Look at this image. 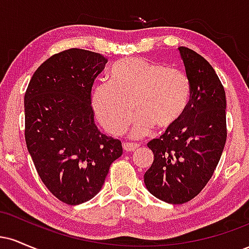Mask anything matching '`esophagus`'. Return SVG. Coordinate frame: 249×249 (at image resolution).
Returning <instances> with one entry per match:
<instances>
[{"label": "esophagus", "instance_id": "esophagus-1", "mask_svg": "<svg viewBox=\"0 0 249 249\" xmlns=\"http://www.w3.org/2000/svg\"><path fill=\"white\" fill-rule=\"evenodd\" d=\"M138 147L139 144H136V142H124V144H123V148H124L126 152H132V151H136Z\"/></svg>", "mask_w": 249, "mask_h": 249}]
</instances>
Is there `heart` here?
Instances as JSON below:
<instances>
[{
    "instance_id": "1",
    "label": "heart",
    "mask_w": 249,
    "mask_h": 249,
    "mask_svg": "<svg viewBox=\"0 0 249 249\" xmlns=\"http://www.w3.org/2000/svg\"><path fill=\"white\" fill-rule=\"evenodd\" d=\"M191 97V81L182 70L128 57L110 68L108 83L93 89L92 107L105 130L116 136L126 130L134 108L138 116L131 136L138 138L153 126L158 130L174 126L186 112Z\"/></svg>"
}]
</instances>
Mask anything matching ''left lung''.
<instances>
[{"label":"left lung","instance_id":"obj_1","mask_svg":"<svg viewBox=\"0 0 249 249\" xmlns=\"http://www.w3.org/2000/svg\"><path fill=\"white\" fill-rule=\"evenodd\" d=\"M192 97L182 118L159 138L148 142L154 154L144 174L156 198L179 205L192 200L212 178L224 151L225 89L212 65L196 51L179 47Z\"/></svg>","mask_w":249,"mask_h":249}]
</instances>
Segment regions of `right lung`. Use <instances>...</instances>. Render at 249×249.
I'll return each mask as SVG.
<instances>
[{"label": "right lung", "mask_w": 249, "mask_h": 249, "mask_svg": "<svg viewBox=\"0 0 249 249\" xmlns=\"http://www.w3.org/2000/svg\"><path fill=\"white\" fill-rule=\"evenodd\" d=\"M107 57L68 49L42 63L24 95V137L43 184L57 199L79 205L101 191L122 142L93 122L91 89Z\"/></svg>", "instance_id": "obj_1"}]
</instances>
